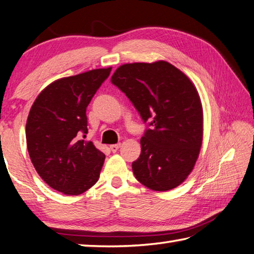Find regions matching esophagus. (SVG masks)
Listing matches in <instances>:
<instances>
[{
  "mask_svg": "<svg viewBox=\"0 0 254 254\" xmlns=\"http://www.w3.org/2000/svg\"><path fill=\"white\" fill-rule=\"evenodd\" d=\"M111 150L113 151V152H116L119 148H121V143H115V145H111Z\"/></svg>",
  "mask_w": 254,
  "mask_h": 254,
  "instance_id": "34e87169",
  "label": "esophagus"
}]
</instances>
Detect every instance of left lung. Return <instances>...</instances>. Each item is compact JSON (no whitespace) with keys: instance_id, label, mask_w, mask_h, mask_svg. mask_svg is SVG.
<instances>
[{"instance_id":"left-lung-1","label":"left lung","mask_w":254,"mask_h":254,"mask_svg":"<svg viewBox=\"0 0 254 254\" xmlns=\"http://www.w3.org/2000/svg\"><path fill=\"white\" fill-rule=\"evenodd\" d=\"M111 82L147 124L140 156L132 162L136 179L156 191L176 188L193 169L202 143L203 114L197 89L165 61L124 64Z\"/></svg>"}]
</instances>
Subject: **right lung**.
Returning <instances> with one entry per match:
<instances>
[{"instance_id":"right-lung-1","label":"right lung","mask_w":254,"mask_h":254,"mask_svg":"<svg viewBox=\"0 0 254 254\" xmlns=\"http://www.w3.org/2000/svg\"><path fill=\"white\" fill-rule=\"evenodd\" d=\"M112 67L57 79L42 90L26 122L32 164L51 188L77 195L97 183L105 155L87 133L86 108L108 78Z\"/></svg>"}]
</instances>
